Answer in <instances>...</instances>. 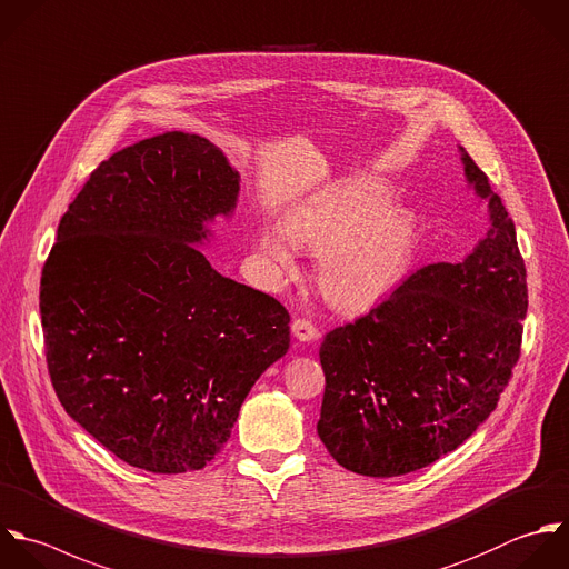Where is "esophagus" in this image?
<instances>
[{"instance_id": "34e87169", "label": "esophagus", "mask_w": 569, "mask_h": 569, "mask_svg": "<svg viewBox=\"0 0 569 569\" xmlns=\"http://www.w3.org/2000/svg\"><path fill=\"white\" fill-rule=\"evenodd\" d=\"M292 335H295L299 341H303V343H310V341L319 339L317 326L310 323V321H306V319H295V321H292Z\"/></svg>"}]
</instances>
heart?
<instances>
[{
    "mask_svg": "<svg viewBox=\"0 0 569 569\" xmlns=\"http://www.w3.org/2000/svg\"><path fill=\"white\" fill-rule=\"evenodd\" d=\"M297 246L319 252L317 279L339 308H368L410 274L421 248V221L388 186L357 177L337 183L286 214V230L268 226L259 234L266 261L288 272Z\"/></svg>",
    "mask_w": 569,
    "mask_h": 569,
    "instance_id": "1",
    "label": "heart"
}]
</instances>
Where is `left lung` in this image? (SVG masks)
Listing matches in <instances>:
<instances>
[{"label": "left lung", "instance_id": "obj_1", "mask_svg": "<svg viewBox=\"0 0 569 569\" xmlns=\"http://www.w3.org/2000/svg\"><path fill=\"white\" fill-rule=\"evenodd\" d=\"M461 150L490 230L459 263L412 272L383 303L326 335L319 439L363 477H401L457 450L492 415L521 355L526 263L515 221Z\"/></svg>", "mask_w": 569, "mask_h": 569}]
</instances>
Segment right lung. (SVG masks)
Instances as JSON below:
<instances>
[{"mask_svg": "<svg viewBox=\"0 0 569 569\" xmlns=\"http://www.w3.org/2000/svg\"><path fill=\"white\" fill-rule=\"evenodd\" d=\"M237 199L226 154L174 130L101 161L59 221L39 286L50 381L68 417L132 468L210 463L290 348L288 310L197 248Z\"/></svg>", "mask_w": 569, "mask_h": 569, "instance_id": "add662e5", "label": "right lung"}]
</instances>
